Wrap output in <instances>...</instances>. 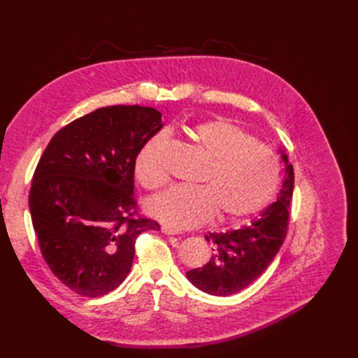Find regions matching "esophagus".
<instances>
[{"label":"esophagus","mask_w":358,"mask_h":358,"mask_svg":"<svg viewBox=\"0 0 358 358\" xmlns=\"http://www.w3.org/2000/svg\"><path fill=\"white\" fill-rule=\"evenodd\" d=\"M162 232L166 234V235H178V234H181L180 231L172 229V227H169V226H163V227H162Z\"/></svg>","instance_id":"34e87169"}]
</instances>
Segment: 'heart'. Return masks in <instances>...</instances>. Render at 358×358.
I'll return each mask as SVG.
<instances>
[{
  "instance_id": "obj_1",
  "label": "heart",
  "mask_w": 358,
  "mask_h": 358,
  "mask_svg": "<svg viewBox=\"0 0 358 358\" xmlns=\"http://www.w3.org/2000/svg\"><path fill=\"white\" fill-rule=\"evenodd\" d=\"M189 135L208 162L196 186H172L148 203L150 215L185 229L200 226L218 214L222 222H240L268 206L280 186V162L227 120H209L189 127ZM164 134L146 141L135 158V177L146 189L167 181L162 162Z\"/></svg>"
}]
</instances>
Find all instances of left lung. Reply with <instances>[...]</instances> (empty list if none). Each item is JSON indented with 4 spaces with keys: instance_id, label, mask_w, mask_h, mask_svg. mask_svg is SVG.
Returning <instances> with one entry per match:
<instances>
[{
    "instance_id": "obj_1",
    "label": "left lung",
    "mask_w": 358,
    "mask_h": 358,
    "mask_svg": "<svg viewBox=\"0 0 358 358\" xmlns=\"http://www.w3.org/2000/svg\"><path fill=\"white\" fill-rule=\"evenodd\" d=\"M280 154L285 163V180L277 201L249 226L220 234L209 232L204 237L214 243V254L201 268L186 272L187 280L200 291L217 296L237 294L260 277L278 254L286 237L294 191V167L283 149Z\"/></svg>"
}]
</instances>
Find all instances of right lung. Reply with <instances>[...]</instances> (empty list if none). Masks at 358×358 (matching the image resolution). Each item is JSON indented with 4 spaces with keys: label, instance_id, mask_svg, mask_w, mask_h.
<instances>
[{
    "label": "right lung",
    "instance_id": "add662e5",
    "mask_svg": "<svg viewBox=\"0 0 358 358\" xmlns=\"http://www.w3.org/2000/svg\"><path fill=\"white\" fill-rule=\"evenodd\" d=\"M163 127L143 106H109L64 126L44 149L29 194L41 254L83 296H101L131 272L135 240L158 231L134 199L135 158Z\"/></svg>",
    "mask_w": 358,
    "mask_h": 358
}]
</instances>
